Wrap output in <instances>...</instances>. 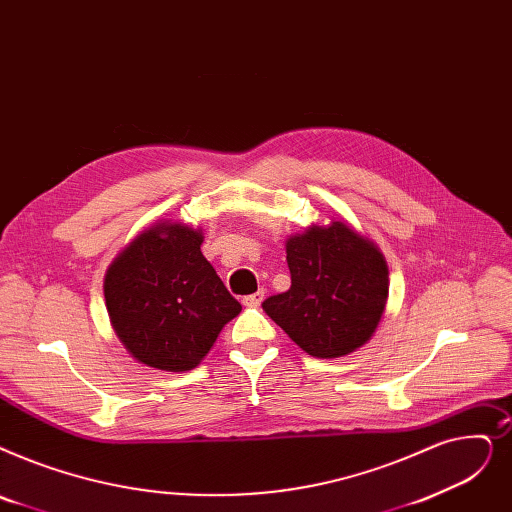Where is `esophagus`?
Returning <instances> with one entry per match:
<instances>
[{
  "label": "esophagus",
  "mask_w": 512,
  "mask_h": 512,
  "mask_svg": "<svg viewBox=\"0 0 512 512\" xmlns=\"http://www.w3.org/2000/svg\"><path fill=\"white\" fill-rule=\"evenodd\" d=\"M263 297H265V293H263L261 288H259L257 293L247 295V297H242V305H244V307H257V305L263 301Z\"/></svg>",
  "instance_id": "esophagus-1"
}]
</instances>
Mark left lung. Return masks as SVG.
I'll list each match as a JSON object with an SVG mask.
<instances>
[{
    "label": "left lung",
    "mask_w": 512,
    "mask_h": 512,
    "mask_svg": "<svg viewBox=\"0 0 512 512\" xmlns=\"http://www.w3.org/2000/svg\"><path fill=\"white\" fill-rule=\"evenodd\" d=\"M291 288L263 301L288 337L314 358L362 347L381 322L389 272L381 251L343 221L288 238Z\"/></svg>",
    "instance_id": "1"
}]
</instances>
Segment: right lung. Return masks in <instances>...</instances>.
I'll list each match as a JSON object with an SVG mask.
<instances>
[{
  "label": "right lung",
  "instance_id": "right-lung-1",
  "mask_svg": "<svg viewBox=\"0 0 512 512\" xmlns=\"http://www.w3.org/2000/svg\"><path fill=\"white\" fill-rule=\"evenodd\" d=\"M203 236L182 224L144 230L110 265V322L138 362L167 372L201 364L242 305L201 253Z\"/></svg>",
  "mask_w": 512,
  "mask_h": 512
}]
</instances>
